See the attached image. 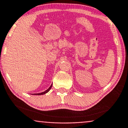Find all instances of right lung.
<instances>
[{
	"label": "right lung",
	"mask_w": 128,
	"mask_h": 128,
	"mask_svg": "<svg viewBox=\"0 0 128 128\" xmlns=\"http://www.w3.org/2000/svg\"><path fill=\"white\" fill-rule=\"evenodd\" d=\"M52 86V84L51 85V86H50V87L48 88V89L47 90H46L45 91H44V92H41V93H37V94H34V95H43V94H46L47 92H48V91H50V90L51 89Z\"/></svg>",
	"instance_id": "add662e5"
}]
</instances>
